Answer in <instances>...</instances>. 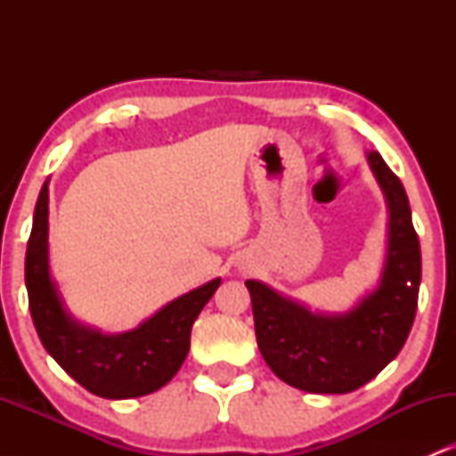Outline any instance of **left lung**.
Here are the masks:
<instances>
[{"mask_svg": "<svg viewBox=\"0 0 456 456\" xmlns=\"http://www.w3.org/2000/svg\"><path fill=\"white\" fill-rule=\"evenodd\" d=\"M388 208V246L378 287L345 313H313L261 281H246L259 352L297 390L345 395L388 366L407 341L420 287V242L405 188L378 151H366Z\"/></svg>", "mask_w": 456, "mask_h": 456, "instance_id": "1", "label": "left lung"}]
</instances>
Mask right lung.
<instances>
[{
  "label": "right lung",
  "instance_id": "right-lung-1",
  "mask_svg": "<svg viewBox=\"0 0 456 456\" xmlns=\"http://www.w3.org/2000/svg\"><path fill=\"white\" fill-rule=\"evenodd\" d=\"M218 285L214 279L175 297L128 332L104 334L77 322L51 276L49 180L43 184L25 255L31 319L49 355L92 395L134 399L169 384L191 349L192 323Z\"/></svg>",
  "mask_w": 456,
  "mask_h": 456
}]
</instances>
